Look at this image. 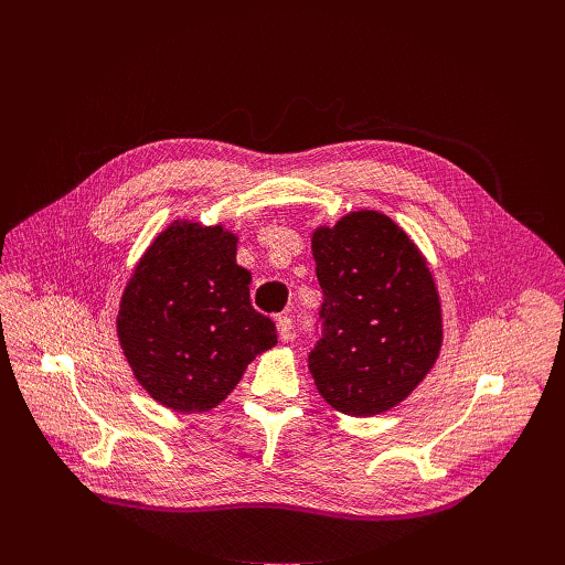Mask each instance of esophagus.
I'll return each instance as SVG.
<instances>
[{
	"label": "esophagus",
	"instance_id": "esophagus-1",
	"mask_svg": "<svg viewBox=\"0 0 565 565\" xmlns=\"http://www.w3.org/2000/svg\"><path fill=\"white\" fill-rule=\"evenodd\" d=\"M277 331H279V338L281 342H290L292 340V319L288 315H279L277 317Z\"/></svg>",
	"mask_w": 565,
	"mask_h": 565
}]
</instances>
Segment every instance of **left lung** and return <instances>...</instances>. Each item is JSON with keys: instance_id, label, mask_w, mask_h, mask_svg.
<instances>
[{"instance_id": "8db88e82", "label": "left lung", "mask_w": 565, "mask_h": 565, "mask_svg": "<svg viewBox=\"0 0 565 565\" xmlns=\"http://www.w3.org/2000/svg\"><path fill=\"white\" fill-rule=\"evenodd\" d=\"M324 292L321 338L308 355L315 386L347 416L397 407L425 380L443 347L436 281L399 225L375 210L312 232Z\"/></svg>"}]
</instances>
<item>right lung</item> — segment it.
I'll list each match as a JSON object with an SVG mask.
<instances>
[{
	"mask_svg": "<svg viewBox=\"0 0 565 565\" xmlns=\"http://www.w3.org/2000/svg\"><path fill=\"white\" fill-rule=\"evenodd\" d=\"M250 273L223 225L174 221L129 277L116 319L138 384L179 414L210 412L277 344L273 319L250 303Z\"/></svg>",
	"mask_w": 565,
	"mask_h": 565,
	"instance_id": "1",
	"label": "right lung"
}]
</instances>
